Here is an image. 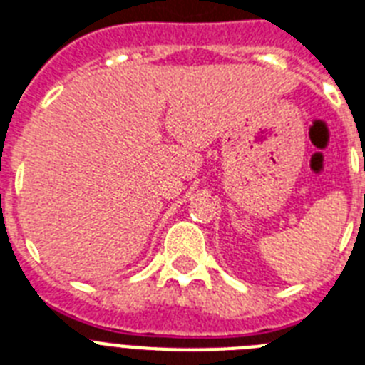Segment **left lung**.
I'll use <instances>...</instances> for the list:
<instances>
[{
	"instance_id": "obj_1",
	"label": "left lung",
	"mask_w": 365,
	"mask_h": 365,
	"mask_svg": "<svg viewBox=\"0 0 365 365\" xmlns=\"http://www.w3.org/2000/svg\"><path fill=\"white\" fill-rule=\"evenodd\" d=\"M364 170H365V163H364Z\"/></svg>"
}]
</instances>
